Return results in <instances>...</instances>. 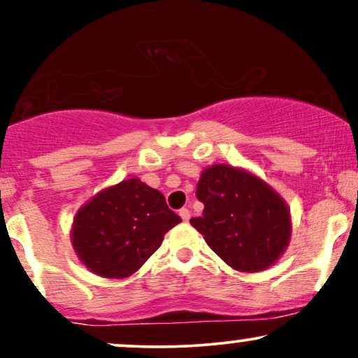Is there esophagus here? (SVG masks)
<instances>
[{"label":"esophagus","instance_id":"34e87169","mask_svg":"<svg viewBox=\"0 0 358 358\" xmlns=\"http://www.w3.org/2000/svg\"><path fill=\"white\" fill-rule=\"evenodd\" d=\"M180 217H182L183 222L190 220V210L188 208H180Z\"/></svg>","mask_w":358,"mask_h":358}]
</instances>
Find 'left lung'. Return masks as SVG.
Listing matches in <instances>:
<instances>
[{"mask_svg":"<svg viewBox=\"0 0 358 358\" xmlns=\"http://www.w3.org/2000/svg\"><path fill=\"white\" fill-rule=\"evenodd\" d=\"M196 199L205 208L190 224L234 269L257 273L285 252L289 210L257 176L227 165L210 166L200 176Z\"/></svg>","mask_w":358,"mask_h":358,"instance_id":"left-lung-1","label":"left lung"}]
</instances>
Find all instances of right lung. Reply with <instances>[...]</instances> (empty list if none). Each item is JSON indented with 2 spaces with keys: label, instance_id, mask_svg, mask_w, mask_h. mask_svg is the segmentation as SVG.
I'll list each match as a JSON object with an SVG mask.
<instances>
[{
  "label": "right lung",
  "instance_id": "1",
  "mask_svg": "<svg viewBox=\"0 0 358 358\" xmlns=\"http://www.w3.org/2000/svg\"><path fill=\"white\" fill-rule=\"evenodd\" d=\"M162 192L138 178L97 193L73 220L72 242L84 266L102 278L131 276L180 224Z\"/></svg>",
  "mask_w": 358,
  "mask_h": 358
}]
</instances>
